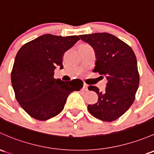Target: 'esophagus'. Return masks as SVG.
<instances>
[{
    "mask_svg": "<svg viewBox=\"0 0 154 154\" xmlns=\"http://www.w3.org/2000/svg\"><path fill=\"white\" fill-rule=\"evenodd\" d=\"M88 85H87V84H85V83L83 84V89H84V91H88Z\"/></svg>",
    "mask_w": 154,
    "mask_h": 154,
    "instance_id": "esophagus-1",
    "label": "esophagus"
}]
</instances>
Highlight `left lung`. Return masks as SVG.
Wrapping results in <instances>:
<instances>
[{"mask_svg": "<svg viewBox=\"0 0 154 154\" xmlns=\"http://www.w3.org/2000/svg\"><path fill=\"white\" fill-rule=\"evenodd\" d=\"M80 38L94 50V72L108 80L103 92L94 85L88 87L99 98L96 104L88 105V111L103 121L116 120L133 104L138 89L140 75L135 54L128 45L111 34L94 33Z\"/></svg>", "mask_w": 154, "mask_h": 154, "instance_id": "8db88e82", "label": "left lung"}]
</instances>
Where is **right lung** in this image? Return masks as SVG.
<instances>
[{
	"label": "right lung",
	"instance_id": "right-lung-1",
	"mask_svg": "<svg viewBox=\"0 0 154 154\" xmlns=\"http://www.w3.org/2000/svg\"><path fill=\"white\" fill-rule=\"evenodd\" d=\"M80 40L77 35L46 34L26 43L14 60L12 85L17 101L32 117L46 120L62 111L68 97L83 86L81 80L54 79V69L63 68V54Z\"/></svg>",
	"mask_w": 154,
	"mask_h": 154
}]
</instances>
